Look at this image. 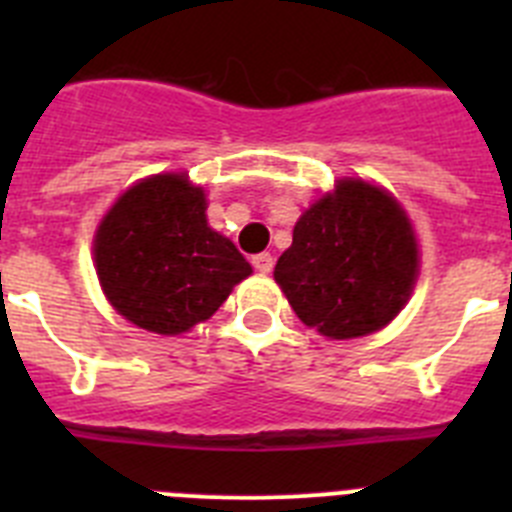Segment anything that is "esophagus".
I'll list each match as a JSON object with an SVG mask.
<instances>
[{"label": "esophagus", "mask_w": 512, "mask_h": 512, "mask_svg": "<svg viewBox=\"0 0 512 512\" xmlns=\"http://www.w3.org/2000/svg\"><path fill=\"white\" fill-rule=\"evenodd\" d=\"M253 266H256V271H261V274H269V271L274 269V256H271V253H259V256H253Z\"/></svg>", "instance_id": "obj_1"}]
</instances>
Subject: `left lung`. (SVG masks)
Wrapping results in <instances>:
<instances>
[{
    "instance_id": "8db88e82",
    "label": "left lung",
    "mask_w": 512,
    "mask_h": 512,
    "mask_svg": "<svg viewBox=\"0 0 512 512\" xmlns=\"http://www.w3.org/2000/svg\"><path fill=\"white\" fill-rule=\"evenodd\" d=\"M274 279L320 336H369L410 300L418 279L413 225L390 192L341 179L302 212Z\"/></svg>"
}]
</instances>
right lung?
Listing matches in <instances>:
<instances>
[{
	"instance_id": "1",
	"label": "right lung",
	"mask_w": 512,
	"mask_h": 512,
	"mask_svg": "<svg viewBox=\"0 0 512 512\" xmlns=\"http://www.w3.org/2000/svg\"><path fill=\"white\" fill-rule=\"evenodd\" d=\"M205 189L184 174L148 176L110 207L94 235L104 295L122 318L179 336L215 315L251 264L207 225Z\"/></svg>"
}]
</instances>
